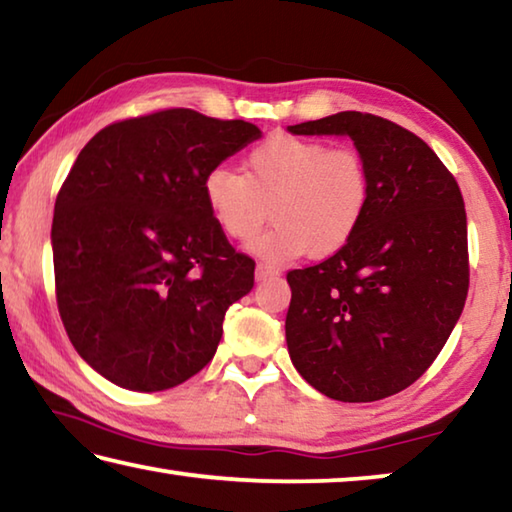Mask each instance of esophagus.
Listing matches in <instances>:
<instances>
[{
    "instance_id": "obj_1",
    "label": "esophagus",
    "mask_w": 512,
    "mask_h": 512,
    "mask_svg": "<svg viewBox=\"0 0 512 512\" xmlns=\"http://www.w3.org/2000/svg\"><path fill=\"white\" fill-rule=\"evenodd\" d=\"M273 275H280L275 266L271 264H257L255 266V280H266V277H273Z\"/></svg>"
}]
</instances>
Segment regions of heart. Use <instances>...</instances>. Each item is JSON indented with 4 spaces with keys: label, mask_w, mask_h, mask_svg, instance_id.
<instances>
[{
    "label": "heart",
    "mask_w": 512,
    "mask_h": 512,
    "mask_svg": "<svg viewBox=\"0 0 512 512\" xmlns=\"http://www.w3.org/2000/svg\"><path fill=\"white\" fill-rule=\"evenodd\" d=\"M214 223L230 239H250L268 219L275 225L250 241V253L287 262L302 253L325 257L359 230L370 207L372 176L352 149L293 135H273L246 155L244 173L214 167L203 180Z\"/></svg>",
    "instance_id": "b5f03b06"
}]
</instances>
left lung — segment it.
<instances>
[{
  "label": "left lung",
  "mask_w": 512,
  "mask_h": 512,
  "mask_svg": "<svg viewBox=\"0 0 512 512\" xmlns=\"http://www.w3.org/2000/svg\"><path fill=\"white\" fill-rule=\"evenodd\" d=\"M287 131L350 137L372 176L368 214L348 244L287 275L289 357L332 400H384L424 375L461 318L470 287L461 189L418 135L368 112Z\"/></svg>",
  "instance_id": "8db88e82"
}]
</instances>
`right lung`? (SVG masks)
Here are the masks:
<instances>
[{"label":"right lung","mask_w":512,"mask_h":512,"mask_svg":"<svg viewBox=\"0 0 512 512\" xmlns=\"http://www.w3.org/2000/svg\"><path fill=\"white\" fill-rule=\"evenodd\" d=\"M259 137L244 119L171 108L83 146L54 207L56 300L76 352L112 384L167 391L212 361L255 262L214 223L203 180Z\"/></svg>","instance_id":"1"}]
</instances>
